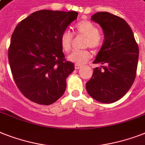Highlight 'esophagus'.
Instances as JSON below:
<instances>
[{"label": "esophagus", "mask_w": 145, "mask_h": 145, "mask_svg": "<svg viewBox=\"0 0 145 145\" xmlns=\"http://www.w3.org/2000/svg\"><path fill=\"white\" fill-rule=\"evenodd\" d=\"M75 69H80L81 68V65H78V64H75Z\"/></svg>", "instance_id": "1"}]
</instances>
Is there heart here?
<instances>
[{"instance_id": "obj_1", "label": "heart", "mask_w": 145, "mask_h": 145, "mask_svg": "<svg viewBox=\"0 0 145 145\" xmlns=\"http://www.w3.org/2000/svg\"><path fill=\"white\" fill-rule=\"evenodd\" d=\"M76 32L77 35L86 37L83 42L84 47H89L96 49L101 44L100 31L96 25L89 21L83 20L79 22L76 26ZM74 36L71 32L65 30L61 34L59 42L62 50L64 52H69L71 49ZM91 57V54L87 50H76L71 53L68 56V59L76 64H84Z\"/></svg>"}]
</instances>
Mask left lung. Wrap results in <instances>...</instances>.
<instances>
[{
	"instance_id": "1",
	"label": "left lung",
	"mask_w": 145,
	"mask_h": 145,
	"mask_svg": "<svg viewBox=\"0 0 145 145\" xmlns=\"http://www.w3.org/2000/svg\"><path fill=\"white\" fill-rule=\"evenodd\" d=\"M91 20L102 27L104 42L93 62L101 66L94 69L86 85L87 92L101 103H114L125 95L135 80L138 47L131 28L121 18L98 12Z\"/></svg>"
}]
</instances>
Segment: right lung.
Wrapping results in <instances>:
<instances>
[{
	"label": "right lung",
	"instance_id": "add662e5",
	"mask_svg": "<svg viewBox=\"0 0 145 145\" xmlns=\"http://www.w3.org/2000/svg\"><path fill=\"white\" fill-rule=\"evenodd\" d=\"M78 13L42 9L18 24L8 58L15 84L27 99L50 105L62 96L74 65L66 61L59 38Z\"/></svg>",
	"mask_w": 145,
	"mask_h": 145
}]
</instances>
